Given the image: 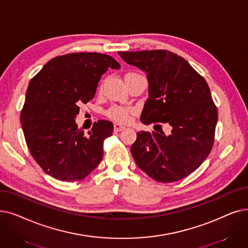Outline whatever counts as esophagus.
<instances>
[{
    "label": "esophagus",
    "mask_w": 248,
    "mask_h": 248,
    "mask_svg": "<svg viewBox=\"0 0 248 248\" xmlns=\"http://www.w3.org/2000/svg\"><path fill=\"white\" fill-rule=\"evenodd\" d=\"M113 128H114V132H115V133H118V132L124 131V126L121 125L120 124H114Z\"/></svg>",
    "instance_id": "obj_1"
}]
</instances>
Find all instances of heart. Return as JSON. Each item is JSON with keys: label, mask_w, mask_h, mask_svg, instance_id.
<instances>
[{"label": "heart", "mask_w": 248, "mask_h": 248, "mask_svg": "<svg viewBox=\"0 0 248 248\" xmlns=\"http://www.w3.org/2000/svg\"><path fill=\"white\" fill-rule=\"evenodd\" d=\"M127 75H137L136 73H128ZM133 109L128 108V107H123V106H117L114 105L108 110H106L105 114L106 116L110 118L111 121H114L120 124H127L130 123L131 117H132Z\"/></svg>", "instance_id": "obj_1"}]
</instances>
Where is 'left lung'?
Instances as JSON below:
<instances>
[{
	"label": "left lung",
	"mask_w": 248,
	"mask_h": 248,
	"mask_svg": "<svg viewBox=\"0 0 248 248\" xmlns=\"http://www.w3.org/2000/svg\"><path fill=\"white\" fill-rule=\"evenodd\" d=\"M147 73L145 124H169L172 131L138 132L131 152L140 169L159 182H173L198 169L212 151L218 109L209 85L184 58L165 49L118 51Z\"/></svg>",
	"instance_id": "8db88e82"
}]
</instances>
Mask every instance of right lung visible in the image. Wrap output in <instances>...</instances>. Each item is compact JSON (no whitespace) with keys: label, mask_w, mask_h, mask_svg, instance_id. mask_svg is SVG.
<instances>
[{"label":"right lung","mask_w":248,"mask_h":248,"mask_svg":"<svg viewBox=\"0 0 248 248\" xmlns=\"http://www.w3.org/2000/svg\"><path fill=\"white\" fill-rule=\"evenodd\" d=\"M109 68L121 64L108 55L73 52L51 59L30 80L20 121L30 154L46 174L79 181L100 163L113 124L98 121L85 136L75 118Z\"/></svg>","instance_id":"add662e5"}]
</instances>
